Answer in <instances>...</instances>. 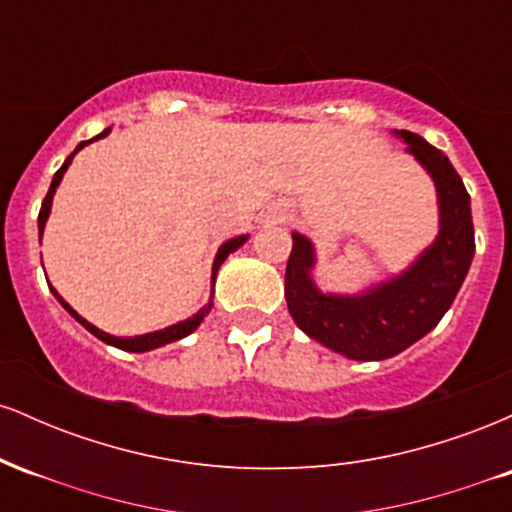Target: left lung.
<instances>
[{
	"mask_svg": "<svg viewBox=\"0 0 512 512\" xmlns=\"http://www.w3.org/2000/svg\"><path fill=\"white\" fill-rule=\"evenodd\" d=\"M407 151L428 170L438 192L440 231L407 272L361 296L322 293L310 269L313 243L293 233L286 264L289 313L310 339L354 361H383L419 342L448 313L474 257V223L469 195L448 156L419 134L395 132Z\"/></svg>",
	"mask_w": 512,
	"mask_h": 512,
	"instance_id": "1",
	"label": "left lung"
}]
</instances>
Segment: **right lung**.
<instances>
[{
    "mask_svg": "<svg viewBox=\"0 0 512 512\" xmlns=\"http://www.w3.org/2000/svg\"><path fill=\"white\" fill-rule=\"evenodd\" d=\"M105 134H110V127H108V129H103V132L98 134V137L88 139V142H81L79 146H76V149H74V154H69V156H67V161L62 163V168L57 170V173H55V178H52V185H50L48 195H45V199H43V207H40V214H38V233H40V236H43L45 221H48V216H50V207H52V195H55V190H57V185H60L62 175L67 173L69 163H72V158L76 156V151H81V149H84L86 144L96 142V139H103ZM245 240H248V236H238V238H231V240H226V243L221 245V248H219V255H216V260H214V267H211V284H214V281H216V274H219V267H221V264H223V260H226V257L231 255V252H236V250L240 248V245L245 243ZM52 293H55V298H57V301L62 303V308L67 310V313L72 315L76 322H81V325H84L86 330L93 334V337H98V339H101V342L110 344V346H117V349H122V351H134V354H142V351L158 349V346H163V344H170V342H178V339L187 337V334H192V332L197 330L199 325H202L204 315H207L209 310H211V301H209L207 305H204L202 310H199V313H195V315H192V317H187V320L178 322V325H170V327H166V330L149 332V334H139V337H113V334H108V332L98 330V327H93L91 322H86L84 317H81L79 313H76V310L72 308V305H69L67 301H64V298H62L60 293H57L55 289H52Z\"/></svg>",
    "mask_w": 512,
    "mask_h": 512,
    "instance_id": "add662e5",
    "label": "right lung"
}]
</instances>
